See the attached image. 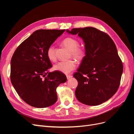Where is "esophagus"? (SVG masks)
I'll use <instances>...</instances> for the list:
<instances>
[{"mask_svg":"<svg viewBox=\"0 0 134 134\" xmlns=\"http://www.w3.org/2000/svg\"><path fill=\"white\" fill-rule=\"evenodd\" d=\"M72 76V75H66V78H67L68 79L71 78Z\"/></svg>","mask_w":134,"mask_h":134,"instance_id":"obj_1","label":"esophagus"}]
</instances>
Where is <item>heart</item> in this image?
<instances>
[{
  "label": "heart",
  "instance_id": "1",
  "mask_svg": "<svg viewBox=\"0 0 134 134\" xmlns=\"http://www.w3.org/2000/svg\"><path fill=\"white\" fill-rule=\"evenodd\" d=\"M63 45L70 51V56L74 59L80 60L86 55V49L83 46H79L78 40L72 37H66L63 41ZM47 56L51 62L56 60V50L53 45H51L47 48ZM76 64L74 60H69L66 62H60L55 64L54 68L55 70L60 71L65 74L69 73L76 68Z\"/></svg>",
  "mask_w": 134,
  "mask_h": 134
}]
</instances>
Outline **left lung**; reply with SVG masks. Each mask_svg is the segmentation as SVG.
Masks as SVG:
<instances>
[{"instance_id": "8db88e82", "label": "left lung", "mask_w": 134, "mask_h": 134, "mask_svg": "<svg viewBox=\"0 0 134 134\" xmlns=\"http://www.w3.org/2000/svg\"><path fill=\"white\" fill-rule=\"evenodd\" d=\"M66 31L82 38L86 51L79 68L73 75L78 82L76 98L89 106L102 104L118 90L123 72L116 44L108 35L94 27Z\"/></svg>"}]
</instances>
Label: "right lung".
<instances>
[{
    "label": "right lung",
    "mask_w": 134,
    "mask_h": 134,
    "mask_svg": "<svg viewBox=\"0 0 134 134\" xmlns=\"http://www.w3.org/2000/svg\"><path fill=\"white\" fill-rule=\"evenodd\" d=\"M65 30L35 31L19 44L10 61V80L16 92L26 103L45 108L57 100L56 88L66 81L62 72H48L52 67L47 50Z\"/></svg>",
    "instance_id": "right-lung-1"
}]
</instances>
